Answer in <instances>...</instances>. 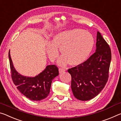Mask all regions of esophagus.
Returning <instances> with one entry per match:
<instances>
[{
  "label": "esophagus",
  "instance_id": "esophagus-1",
  "mask_svg": "<svg viewBox=\"0 0 121 121\" xmlns=\"http://www.w3.org/2000/svg\"><path fill=\"white\" fill-rule=\"evenodd\" d=\"M65 71V69H63V68H59V73H62L64 72Z\"/></svg>",
  "mask_w": 121,
  "mask_h": 121
}]
</instances>
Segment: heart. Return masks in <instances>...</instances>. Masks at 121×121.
Listing matches in <instances>:
<instances>
[{"mask_svg": "<svg viewBox=\"0 0 121 121\" xmlns=\"http://www.w3.org/2000/svg\"><path fill=\"white\" fill-rule=\"evenodd\" d=\"M94 43L93 37L87 31L79 29L65 30L55 35L52 42L48 44L47 52L53 60L58 56V48L63 55L58 61L59 64L69 62L71 65H78L87 58Z\"/></svg>", "mask_w": 121, "mask_h": 121, "instance_id": "heart-1", "label": "heart"}]
</instances>
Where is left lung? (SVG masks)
Returning a JSON list of instances; mask_svg holds the SVG:
<instances>
[{
	"label": "left lung",
	"mask_w": 121,
	"mask_h": 121,
	"mask_svg": "<svg viewBox=\"0 0 121 121\" xmlns=\"http://www.w3.org/2000/svg\"><path fill=\"white\" fill-rule=\"evenodd\" d=\"M111 59L110 47L98 31L95 53L82 64L68 70L75 98L87 101L100 93L108 81Z\"/></svg>",
	"instance_id": "left-lung-1"
}]
</instances>
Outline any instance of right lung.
I'll list each match as a JSON object with an SVG mask.
<instances>
[{
  "label": "right lung",
  "instance_id": "add662e5",
  "mask_svg": "<svg viewBox=\"0 0 121 121\" xmlns=\"http://www.w3.org/2000/svg\"><path fill=\"white\" fill-rule=\"evenodd\" d=\"M9 57L12 80L21 93L30 100L36 101L46 98L50 92L52 80L59 74L56 65H47L42 72L34 77H27L20 74L15 70L9 51Z\"/></svg>",
  "mask_w": 121,
  "mask_h": 121
}]
</instances>
